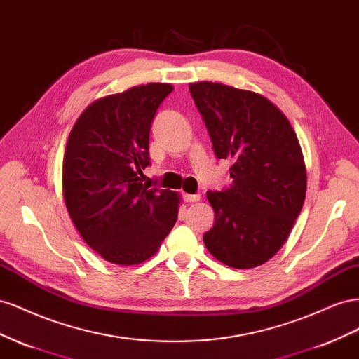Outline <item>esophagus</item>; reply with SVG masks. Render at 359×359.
I'll use <instances>...</instances> for the list:
<instances>
[{"label":"esophagus","mask_w":359,"mask_h":359,"mask_svg":"<svg viewBox=\"0 0 359 359\" xmlns=\"http://www.w3.org/2000/svg\"><path fill=\"white\" fill-rule=\"evenodd\" d=\"M182 197L187 203H194V201L200 200V194H183Z\"/></svg>","instance_id":"esophagus-1"}]
</instances>
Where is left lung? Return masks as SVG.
<instances>
[{
    "label": "left lung",
    "mask_w": 359,
    "mask_h": 359,
    "mask_svg": "<svg viewBox=\"0 0 359 359\" xmlns=\"http://www.w3.org/2000/svg\"><path fill=\"white\" fill-rule=\"evenodd\" d=\"M218 159H230L233 183L208 191L213 227L203 241L215 259L250 269L287 241L301 213L306 171L290 123L271 100L219 83L189 86Z\"/></svg>",
    "instance_id": "1"
}]
</instances>
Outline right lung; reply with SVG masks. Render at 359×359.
<instances>
[{
	"label": "right lung",
	"instance_id": "right-lung-1",
	"mask_svg": "<svg viewBox=\"0 0 359 359\" xmlns=\"http://www.w3.org/2000/svg\"><path fill=\"white\" fill-rule=\"evenodd\" d=\"M170 84L132 87L93 102L76 120L63 161V196L91 250L116 264L155 254L177 221L180 197L146 182L149 137Z\"/></svg>",
	"mask_w": 359,
	"mask_h": 359
}]
</instances>
